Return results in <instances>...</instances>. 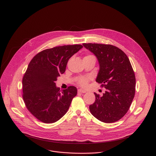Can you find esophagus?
Masks as SVG:
<instances>
[{
    "instance_id": "obj_1",
    "label": "esophagus",
    "mask_w": 156,
    "mask_h": 156,
    "mask_svg": "<svg viewBox=\"0 0 156 156\" xmlns=\"http://www.w3.org/2000/svg\"><path fill=\"white\" fill-rule=\"evenodd\" d=\"M78 93H86V91L85 90H83L82 89H79L78 90Z\"/></svg>"
}]
</instances>
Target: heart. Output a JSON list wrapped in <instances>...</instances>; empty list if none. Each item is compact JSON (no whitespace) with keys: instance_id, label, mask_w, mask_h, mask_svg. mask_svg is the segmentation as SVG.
<instances>
[{"instance_id":"obj_1","label":"heart","mask_w":156,"mask_h":156,"mask_svg":"<svg viewBox=\"0 0 156 156\" xmlns=\"http://www.w3.org/2000/svg\"><path fill=\"white\" fill-rule=\"evenodd\" d=\"M91 56V55H89ZM88 57V56H87ZM90 77H86V78H82L79 80V83L82 85V86H85L88 82V80H89Z\"/></svg>"}]
</instances>
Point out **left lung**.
<instances>
[{
    "label": "left lung",
    "instance_id": "8db88e82",
    "mask_svg": "<svg viewBox=\"0 0 156 156\" xmlns=\"http://www.w3.org/2000/svg\"><path fill=\"white\" fill-rule=\"evenodd\" d=\"M97 58L99 70L96 79L106 91L101 96L94 93L95 102L91 113L99 121L113 122L128 111L135 91V77L130 62L120 49L110 44L83 43Z\"/></svg>",
    "mask_w": 156,
    "mask_h": 156
}]
</instances>
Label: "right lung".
<instances>
[{"label":"right lung","mask_w":156,"mask_h":156,"mask_svg":"<svg viewBox=\"0 0 156 156\" xmlns=\"http://www.w3.org/2000/svg\"><path fill=\"white\" fill-rule=\"evenodd\" d=\"M83 46L55 47L37 54L29 63L23 79V99L29 111L44 123H53L67 112L77 93L75 87L60 90L55 84L65 72L69 59Z\"/></svg>","instance_id":"add662e5"}]
</instances>
